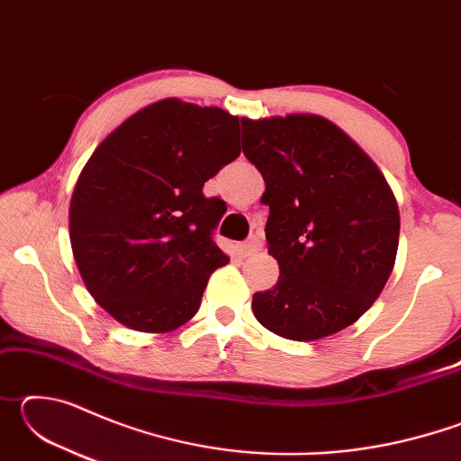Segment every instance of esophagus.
<instances>
[{"mask_svg":"<svg viewBox=\"0 0 461 461\" xmlns=\"http://www.w3.org/2000/svg\"><path fill=\"white\" fill-rule=\"evenodd\" d=\"M258 249H262V236H260V233H254V236L249 238V240L246 241V244L240 246V252L244 254V256H249V254L258 252Z\"/></svg>","mask_w":461,"mask_h":461,"instance_id":"obj_1","label":"esophagus"}]
</instances>
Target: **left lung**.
Instances as JSON below:
<instances>
[{"mask_svg": "<svg viewBox=\"0 0 461 461\" xmlns=\"http://www.w3.org/2000/svg\"><path fill=\"white\" fill-rule=\"evenodd\" d=\"M241 142L267 183V241L280 268L276 285L254 294L256 319L294 341L346 330L394 267L401 217L386 178L319 115L241 120Z\"/></svg>", "mask_w": 461, "mask_h": 461, "instance_id": "left-lung-1", "label": "left lung"}]
</instances>
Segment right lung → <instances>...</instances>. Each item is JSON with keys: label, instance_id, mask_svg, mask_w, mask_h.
I'll return each mask as SVG.
<instances>
[{"label": "right lung", "instance_id": "right-lung-1", "mask_svg": "<svg viewBox=\"0 0 461 461\" xmlns=\"http://www.w3.org/2000/svg\"><path fill=\"white\" fill-rule=\"evenodd\" d=\"M240 156V120L220 107L162 99L97 146L75 185L68 228L77 268L109 315L165 333L197 313L225 203L203 185Z\"/></svg>", "mask_w": 461, "mask_h": 461}]
</instances>
